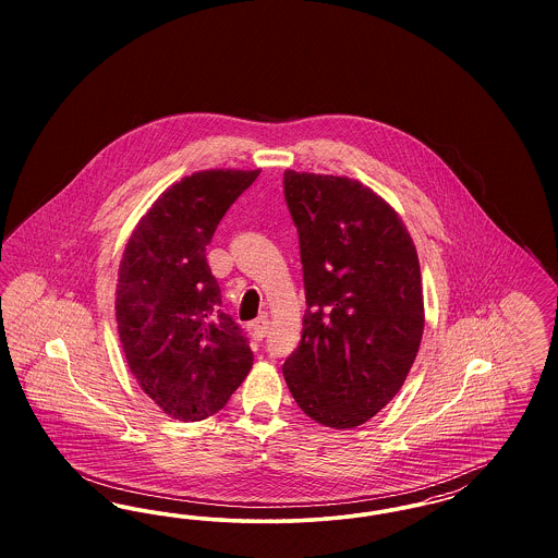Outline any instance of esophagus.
<instances>
[{"instance_id":"1","label":"esophagus","mask_w":558,"mask_h":558,"mask_svg":"<svg viewBox=\"0 0 558 558\" xmlns=\"http://www.w3.org/2000/svg\"><path fill=\"white\" fill-rule=\"evenodd\" d=\"M267 330H269V319H267L266 316L253 322V332H255V337H257V339H264L267 335Z\"/></svg>"}]
</instances>
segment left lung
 Masks as SVG:
<instances>
[{
    "mask_svg": "<svg viewBox=\"0 0 558 558\" xmlns=\"http://www.w3.org/2000/svg\"><path fill=\"white\" fill-rule=\"evenodd\" d=\"M307 310L282 372L319 425L355 428L398 396L425 330L416 246L357 180L284 171Z\"/></svg>",
    "mask_w": 558,
    "mask_h": 558,
    "instance_id": "8db88e82",
    "label": "left lung"
}]
</instances>
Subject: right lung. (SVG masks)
Instances as JSON below:
<instances>
[{"instance_id":"1","label":"right lung","mask_w":558,"mask_h":558,"mask_svg":"<svg viewBox=\"0 0 558 558\" xmlns=\"http://www.w3.org/2000/svg\"><path fill=\"white\" fill-rule=\"evenodd\" d=\"M257 175L259 169L187 175L153 203L123 251L119 339L142 391L175 421L219 412L253 366L242 328L219 310L205 253L221 217Z\"/></svg>"}]
</instances>
